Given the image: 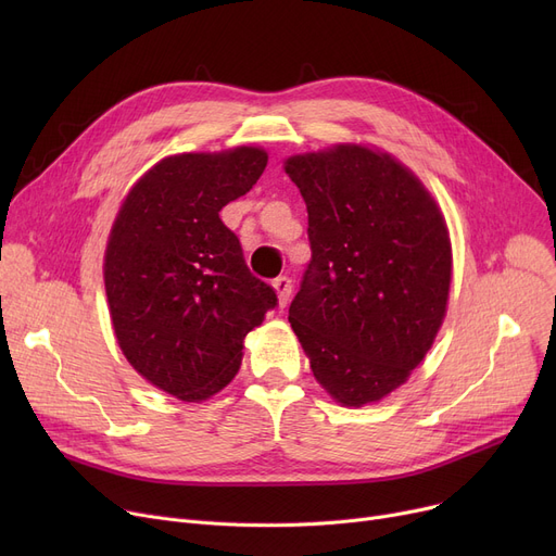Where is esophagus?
<instances>
[{
    "label": "esophagus",
    "mask_w": 556,
    "mask_h": 556,
    "mask_svg": "<svg viewBox=\"0 0 556 556\" xmlns=\"http://www.w3.org/2000/svg\"><path fill=\"white\" fill-rule=\"evenodd\" d=\"M275 290H277V298H279V306L283 308L288 302H290V293H293V281H290V277L281 275L273 281Z\"/></svg>",
    "instance_id": "esophagus-1"
}]
</instances>
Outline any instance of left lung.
Returning <instances> with one entry per match:
<instances>
[{"label":"left lung","instance_id":"obj_1","mask_svg":"<svg viewBox=\"0 0 556 556\" xmlns=\"http://www.w3.org/2000/svg\"><path fill=\"white\" fill-rule=\"evenodd\" d=\"M286 173L306 202L311 241L288 323L338 403L381 401L407 381L444 323L446 220L410 168L367 146L293 155Z\"/></svg>","mask_w":556,"mask_h":556}]
</instances>
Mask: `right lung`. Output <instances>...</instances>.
Masks as SVG:
<instances>
[{
    "mask_svg": "<svg viewBox=\"0 0 556 556\" xmlns=\"http://www.w3.org/2000/svg\"><path fill=\"white\" fill-rule=\"evenodd\" d=\"M268 164L254 146L157 162L112 225L103 277L116 342L128 363L180 401H204L237 376L245 336L277 306L220 220Z\"/></svg>",
    "mask_w": 556,
    "mask_h": 556,
    "instance_id": "obj_1",
    "label": "right lung"
}]
</instances>
